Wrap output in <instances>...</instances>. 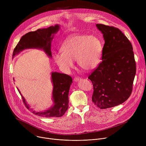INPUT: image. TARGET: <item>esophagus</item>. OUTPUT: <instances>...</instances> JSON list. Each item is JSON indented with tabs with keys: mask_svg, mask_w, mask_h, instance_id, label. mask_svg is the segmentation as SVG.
I'll return each mask as SVG.
<instances>
[{
	"mask_svg": "<svg viewBox=\"0 0 146 146\" xmlns=\"http://www.w3.org/2000/svg\"><path fill=\"white\" fill-rule=\"evenodd\" d=\"M80 80H81V78H80V77H75V78H74V81H76V82L79 81Z\"/></svg>",
	"mask_w": 146,
	"mask_h": 146,
	"instance_id": "1",
	"label": "esophagus"
}]
</instances>
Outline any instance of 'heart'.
<instances>
[{"label": "heart", "mask_w": 146, "mask_h": 146, "mask_svg": "<svg viewBox=\"0 0 146 146\" xmlns=\"http://www.w3.org/2000/svg\"><path fill=\"white\" fill-rule=\"evenodd\" d=\"M61 52L54 55L58 66L64 72L73 67V61L77 60L78 66L85 71H90L99 64L103 44L96 36L74 34L68 37L62 45Z\"/></svg>", "instance_id": "b5f03b06"}]
</instances>
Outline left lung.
<instances>
[{
  "label": "left lung",
  "instance_id": "1",
  "mask_svg": "<svg viewBox=\"0 0 146 146\" xmlns=\"http://www.w3.org/2000/svg\"><path fill=\"white\" fill-rule=\"evenodd\" d=\"M96 27L105 40L101 63L89 76L94 92L92 100L101 109L122 104L130 96L136 74L132 46L118 28L103 24Z\"/></svg>",
  "mask_w": 146,
  "mask_h": 146
}]
</instances>
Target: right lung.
Listing matches in <instances>:
<instances>
[{
	"label": "right lung",
	"mask_w": 146,
	"mask_h": 146,
	"mask_svg": "<svg viewBox=\"0 0 146 146\" xmlns=\"http://www.w3.org/2000/svg\"><path fill=\"white\" fill-rule=\"evenodd\" d=\"M60 26L58 24L47 28L38 29L34 32H30L21 38L19 41L14 50L13 58L20 52L29 48L43 50L46 54L52 58L51 46L54 36L59 30ZM51 81L53 85L52 98L54 105L50 109L44 111L36 112L31 109L32 112L38 116L43 117H59L63 115L68 109L69 91L73 82L72 78L68 74L58 72L51 73ZM18 89V88H17ZM23 100L28 109H30L24 97L21 94Z\"/></svg>",
	"instance_id": "obj_1"
}]
</instances>
